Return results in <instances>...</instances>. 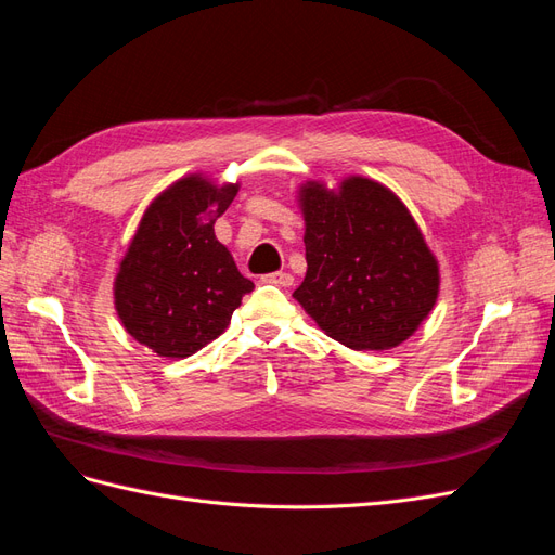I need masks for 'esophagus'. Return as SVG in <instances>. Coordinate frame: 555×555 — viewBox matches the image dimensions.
I'll return each instance as SVG.
<instances>
[{"label":"esophagus","instance_id":"34e87169","mask_svg":"<svg viewBox=\"0 0 555 555\" xmlns=\"http://www.w3.org/2000/svg\"><path fill=\"white\" fill-rule=\"evenodd\" d=\"M263 282H268V284H278V287H292L294 284V275L292 273H268V275H263Z\"/></svg>","mask_w":555,"mask_h":555}]
</instances>
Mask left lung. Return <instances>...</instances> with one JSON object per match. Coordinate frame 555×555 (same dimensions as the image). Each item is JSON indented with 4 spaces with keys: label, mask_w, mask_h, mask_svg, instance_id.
Segmentation results:
<instances>
[{
    "label": "left lung",
    "mask_w": 555,
    "mask_h": 555,
    "mask_svg": "<svg viewBox=\"0 0 555 555\" xmlns=\"http://www.w3.org/2000/svg\"><path fill=\"white\" fill-rule=\"evenodd\" d=\"M298 206L308 271L294 298L349 349L405 343L440 292L438 259L405 204L382 182L349 176L338 190L306 182Z\"/></svg>",
    "instance_id": "1"
}]
</instances>
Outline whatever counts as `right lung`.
Listing matches in <instances>:
<instances>
[{
    "mask_svg": "<svg viewBox=\"0 0 555 555\" xmlns=\"http://www.w3.org/2000/svg\"><path fill=\"white\" fill-rule=\"evenodd\" d=\"M236 194L238 182L215 184L192 173L143 212L113 296L125 331L157 357L196 354L224 333L243 296L255 289L212 229Z\"/></svg>",
    "mask_w": 555,
    "mask_h": 555,
    "instance_id": "add662e5",
    "label": "right lung"
}]
</instances>
